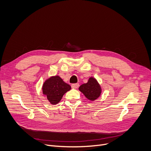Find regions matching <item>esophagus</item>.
<instances>
[{
	"label": "esophagus",
	"instance_id": "esophagus-1",
	"mask_svg": "<svg viewBox=\"0 0 151 151\" xmlns=\"http://www.w3.org/2000/svg\"><path fill=\"white\" fill-rule=\"evenodd\" d=\"M71 86H72V88L73 89H76L79 87V84L78 83H73Z\"/></svg>",
	"mask_w": 151,
	"mask_h": 151
}]
</instances>
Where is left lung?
Masks as SVG:
<instances>
[{"instance_id":"1","label":"left lung","mask_w":151,"mask_h":151,"mask_svg":"<svg viewBox=\"0 0 151 151\" xmlns=\"http://www.w3.org/2000/svg\"><path fill=\"white\" fill-rule=\"evenodd\" d=\"M79 90L90 101H94L101 95L102 89L97 80L94 77H90L88 82L81 85Z\"/></svg>"}]
</instances>
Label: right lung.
<instances>
[{
	"mask_svg": "<svg viewBox=\"0 0 151 151\" xmlns=\"http://www.w3.org/2000/svg\"><path fill=\"white\" fill-rule=\"evenodd\" d=\"M70 86L64 82L58 75L47 79L42 85V93L46 96L49 102L53 105L58 104L63 95L70 90Z\"/></svg>",
	"mask_w": 151,
	"mask_h": 151,
	"instance_id": "right-lung-1",
	"label": "right lung"
}]
</instances>
